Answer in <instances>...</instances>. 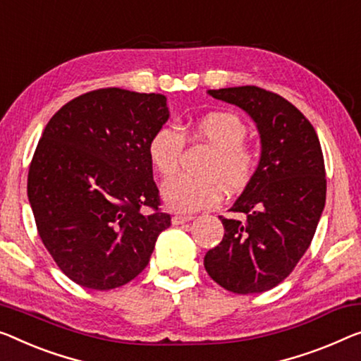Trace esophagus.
Listing matches in <instances>:
<instances>
[{"label": "esophagus", "instance_id": "34e87169", "mask_svg": "<svg viewBox=\"0 0 361 361\" xmlns=\"http://www.w3.org/2000/svg\"><path fill=\"white\" fill-rule=\"evenodd\" d=\"M195 217H192V215H173V217H171V224L173 225H183V224H186V222H190V220H192Z\"/></svg>", "mask_w": 361, "mask_h": 361}]
</instances>
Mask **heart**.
Here are the masks:
<instances>
[{
	"instance_id": "b5f03b06",
	"label": "heart",
	"mask_w": 361,
	"mask_h": 361,
	"mask_svg": "<svg viewBox=\"0 0 361 361\" xmlns=\"http://www.w3.org/2000/svg\"><path fill=\"white\" fill-rule=\"evenodd\" d=\"M195 136L211 144L214 154L202 165L204 175H176L162 185V197L175 212H196L220 201L224 190L236 192L248 185L256 170V152L246 146L248 126L228 111H212L192 125ZM185 139L173 126H162L150 136V165L162 176L178 170Z\"/></svg>"
}]
</instances>
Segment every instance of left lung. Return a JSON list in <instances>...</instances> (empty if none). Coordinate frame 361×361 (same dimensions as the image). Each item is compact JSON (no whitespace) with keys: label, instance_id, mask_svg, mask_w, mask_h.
<instances>
[{"label":"left lung","instance_id":"obj_1","mask_svg":"<svg viewBox=\"0 0 361 361\" xmlns=\"http://www.w3.org/2000/svg\"><path fill=\"white\" fill-rule=\"evenodd\" d=\"M256 123L261 157L255 175L220 217L225 235L204 267L233 293H261L281 283L310 248L326 204V170L314 128L283 97L256 85L207 90Z\"/></svg>","mask_w":361,"mask_h":361}]
</instances>
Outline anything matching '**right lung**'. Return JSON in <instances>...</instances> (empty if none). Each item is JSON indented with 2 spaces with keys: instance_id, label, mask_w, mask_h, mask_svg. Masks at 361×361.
Segmentation results:
<instances>
[{
  "instance_id": "obj_1",
  "label": "right lung",
  "mask_w": 361,
  "mask_h": 361,
  "mask_svg": "<svg viewBox=\"0 0 361 361\" xmlns=\"http://www.w3.org/2000/svg\"><path fill=\"white\" fill-rule=\"evenodd\" d=\"M169 118L165 95L110 87L68 102L43 129L27 196L43 245L80 287L133 281L170 227L147 155Z\"/></svg>"
}]
</instances>
